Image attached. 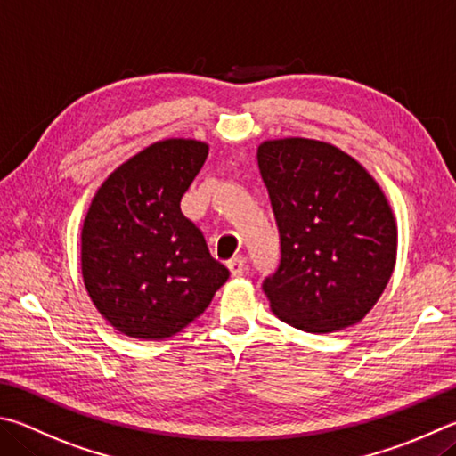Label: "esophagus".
Wrapping results in <instances>:
<instances>
[{
	"mask_svg": "<svg viewBox=\"0 0 456 456\" xmlns=\"http://www.w3.org/2000/svg\"><path fill=\"white\" fill-rule=\"evenodd\" d=\"M228 270L232 276H242L246 273V258L244 256H234L228 262Z\"/></svg>",
	"mask_w": 456,
	"mask_h": 456,
	"instance_id": "1",
	"label": "esophagus"
}]
</instances>
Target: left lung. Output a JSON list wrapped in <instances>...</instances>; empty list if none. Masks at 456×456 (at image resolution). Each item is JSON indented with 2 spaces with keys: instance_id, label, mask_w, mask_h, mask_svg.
<instances>
[{
  "instance_id": "left-lung-1",
  "label": "left lung",
  "mask_w": 456,
  "mask_h": 456,
  "mask_svg": "<svg viewBox=\"0 0 456 456\" xmlns=\"http://www.w3.org/2000/svg\"><path fill=\"white\" fill-rule=\"evenodd\" d=\"M281 260L262 281L294 329L337 332L377 305L395 270L396 224L364 167L330 143L286 138L258 148Z\"/></svg>"
}]
</instances>
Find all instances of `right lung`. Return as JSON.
<instances>
[{
    "mask_svg": "<svg viewBox=\"0 0 456 456\" xmlns=\"http://www.w3.org/2000/svg\"><path fill=\"white\" fill-rule=\"evenodd\" d=\"M208 146L164 140L127 159L102 183L82 230L87 294L116 330L162 340L196 321L228 270L180 210Z\"/></svg>",
    "mask_w": 456,
    "mask_h": 456,
    "instance_id": "obj_1",
    "label": "right lung"
}]
</instances>
